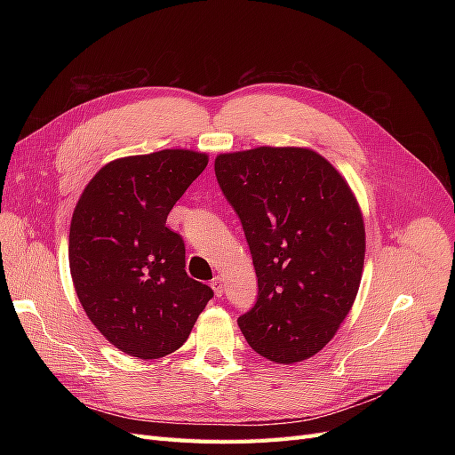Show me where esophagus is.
I'll return each instance as SVG.
<instances>
[{"label": "esophagus", "mask_w": 455, "mask_h": 455, "mask_svg": "<svg viewBox=\"0 0 455 455\" xmlns=\"http://www.w3.org/2000/svg\"><path fill=\"white\" fill-rule=\"evenodd\" d=\"M211 286H212V291H214L216 296H222V292H224V279L220 277V275H216V277L211 281Z\"/></svg>", "instance_id": "obj_1"}]
</instances>
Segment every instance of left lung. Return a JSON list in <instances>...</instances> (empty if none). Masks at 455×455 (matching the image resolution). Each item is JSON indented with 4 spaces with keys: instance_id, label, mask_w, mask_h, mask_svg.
<instances>
[{
    "instance_id": "left-lung-1",
    "label": "left lung",
    "mask_w": 455,
    "mask_h": 455,
    "mask_svg": "<svg viewBox=\"0 0 455 455\" xmlns=\"http://www.w3.org/2000/svg\"><path fill=\"white\" fill-rule=\"evenodd\" d=\"M239 216L258 277L237 323L279 364L306 361L334 338L361 284L364 224L347 182L304 148H256L214 161Z\"/></svg>"
}]
</instances>
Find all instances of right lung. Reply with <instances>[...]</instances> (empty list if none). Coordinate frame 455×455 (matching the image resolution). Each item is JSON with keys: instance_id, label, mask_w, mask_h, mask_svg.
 I'll list each match as a JSON object with an SVG mask.
<instances>
[{"instance_id": "right-lung-1", "label": "right lung", "mask_w": 455, "mask_h": 455, "mask_svg": "<svg viewBox=\"0 0 455 455\" xmlns=\"http://www.w3.org/2000/svg\"><path fill=\"white\" fill-rule=\"evenodd\" d=\"M209 157L163 149L102 167L77 201L70 226V271L91 323L139 359L184 346L212 288L186 273L182 237L167 216Z\"/></svg>"}]
</instances>
